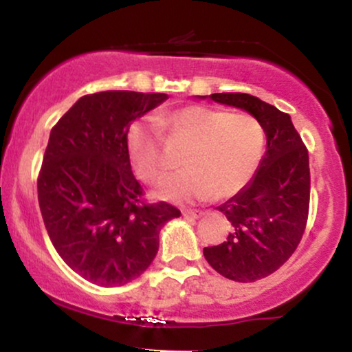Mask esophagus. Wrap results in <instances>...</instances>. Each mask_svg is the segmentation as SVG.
Masks as SVG:
<instances>
[{"mask_svg": "<svg viewBox=\"0 0 352 352\" xmlns=\"http://www.w3.org/2000/svg\"><path fill=\"white\" fill-rule=\"evenodd\" d=\"M205 213L204 212H200V210H190V208H187V210H184V217H192V218H200V217H204Z\"/></svg>", "mask_w": 352, "mask_h": 352, "instance_id": "esophagus-1", "label": "esophagus"}]
</instances>
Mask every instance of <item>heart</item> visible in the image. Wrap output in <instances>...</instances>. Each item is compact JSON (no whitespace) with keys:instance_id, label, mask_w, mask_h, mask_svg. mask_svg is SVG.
Returning a JSON list of instances; mask_svg holds the SVG:
<instances>
[{"instance_id":"b5f03b06","label":"heart","mask_w":352,"mask_h":352,"mask_svg":"<svg viewBox=\"0 0 352 352\" xmlns=\"http://www.w3.org/2000/svg\"><path fill=\"white\" fill-rule=\"evenodd\" d=\"M167 142L187 147L182 164L187 170L167 177L155 195L168 201L230 197L252 180L265 152V131L248 112H227L205 106L180 107L170 114L137 120L127 132L134 170L145 182L167 172L162 132Z\"/></svg>"}]
</instances>
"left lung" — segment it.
<instances>
[{
	"instance_id": "left-lung-1",
	"label": "left lung",
	"mask_w": 352,
	"mask_h": 352,
	"mask_svg": "<svg viewBox=\"0 0 352 352\" xmlns=\"http://www.w3.org/2000/svg\"><path fill=\"white\" fill-rule=\"evenodd\" d=\"M208 98L254 116L266 135L253 179L217 207L232 223L227 241L204 248L205 260L221 276L252 283L276 272L300 245L309 208L308 151L292 117L272 104L243 92Z\"/></svg>"
}]
</instances>
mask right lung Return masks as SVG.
<instances>
[{"label": "right lung", "mask_w": 352, "mask_h": 352, "mask_svg": "<svg viewBox=\"0 0 352 352\" xmlns=\"http://www.w3.org/2000/svg\"><path fill=\"white\" fill-rule=\"evenodd\" d=\"M167 94L104 91L80 98L52 127L38 179L44 227L59 256L104 288L142 274L160 228L180 210L144 204L131 168L127 132Z\"/></svg>", "instance_id": "right-lung-1"}]
</instances>
